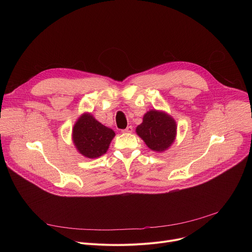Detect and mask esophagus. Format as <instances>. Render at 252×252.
<instances>
[{
    "mask_svg": "<svg viewBox=\"0 0 252 252\" xmlns=\"http://www.w3.org/2000/svg\"><path fill=\"white\" fill-rule=\"evenodd\" d=\"M123 132H125V133H131L132 132V126H127L126 129L123 130Z\"/></svg>",
    "mask_w": 252,
    "mask_h": 252,
    "instance_id": "obj_1",
    "label": "esophagus"
}]
</instances>
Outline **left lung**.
Returning <instances> with one entry per match:
<instances>
[{
	"mask_svg": "<svg viewBox=\"0 0 252 252\" xmlns=\"http://www.w3.org/2000/svg\"><path fill=\"white\" fill-rule=\"evenodd\" d=\"M177 125L174 119L164 111L151 110L136 126V134L145 141L149 149L156 153L168 150L176 137Z\"/></svg>",
	"mask_w": 252,
	"mask_h": 252,
	"instance_id": "1",
	"label": "left lung"
}]
</instances>
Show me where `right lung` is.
Listing matches in <instances>:
<instances>
[{"label": "right lung", "mask_w": 252, "mask_h": 252, "mask_svg": "<svg viewBox=\"0 0 252 252\" xmlns=\"http://www.w3.org/2000/svg\"><path fill=\"white\" fill-rule=\"evenodd\" d=\"M115 135L112 128L101 125L91 113H84L74 125L71 139L82 156L96 158L109 150Z\"/></svg>", "instance_id": "add662e5"}]
</instances>
